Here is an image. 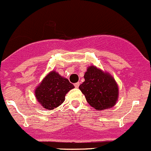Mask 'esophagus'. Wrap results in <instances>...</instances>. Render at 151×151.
Here are the masks:
<instances>
[{"label":"esophagus","instance_id":"1","mask_svg":"<svg viewBox=\"0 0 151 151\" xmlns=\"http://www.w3.org/2000/svg\"><path fill=\"white\" fill-rule=\"evenodd\" d=\"M79 85H80V83H79V82H78V83H76L75 84H74V86H75L76 88H78Z\"/></svg>","mask_w":151,"mask_h":151}]
</instances>
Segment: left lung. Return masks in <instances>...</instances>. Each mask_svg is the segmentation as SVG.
I'll use <instances>...</instances> for the list:
<instances>
[{
    "instance_id": "8db88e82",
    "label": "left lung",
    "mask_w": 151,
    "mask_h": 151,
    "mask_svg": "<svg viewBox=\"0 0 151 151\" xmlns=\"http://www.w3.org/2000/svg\"><path fill=\"white\" fill-rule=\"evenodd\" d=\"M85 81L79 86L88 104L98 111L112 108L119 97V88L113 76L94 65L88 67Z\"/></svg>"
}]
</instances>
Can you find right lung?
I'll return each mask as SVG.
<instances>
[{
    "label": "right lung",
    "mask_w": 151,
    "mask_h": 151,
    "mask_svg": "<svg viewBox=\"0 0 151 151\" xmlns=\"http://www.w3.org/2000/svg\"><path fill=\"white\" fill-rule=\"evenodd\" d=\"M75 86L55 70L49 73L34 91L36 98L44 109L53 110L65 100V95Z\"/></svg>",
    "instance_id": "add662e5"
}]
</instances>
